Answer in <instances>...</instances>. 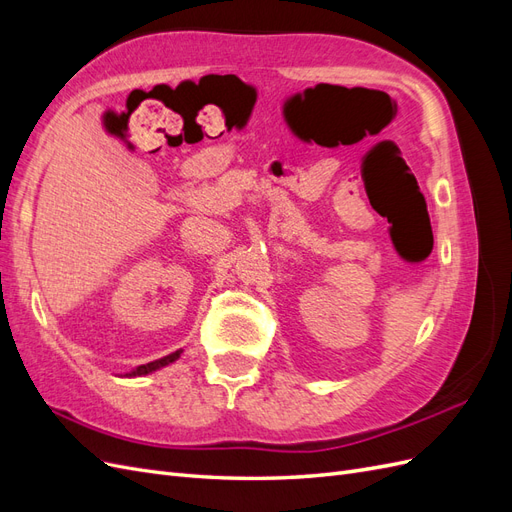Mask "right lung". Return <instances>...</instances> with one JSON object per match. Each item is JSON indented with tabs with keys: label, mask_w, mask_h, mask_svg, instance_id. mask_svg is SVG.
<instances>
[{
	"label": "right lung",
	"mask_w": 512,
	"mask_h": 512,
	"mask_svg": "<svg viewBox=\"0 0 512 512\" xmlns=\"http://www.w3.org/2000/svg\"><path fill=\"white\" fill-rule=\"evenodd\" d=\"M181 352H183V350H175V352H170V354L162 356V359H158V361H151V363H147V365H138L136 369L128 371L126 378H136V376L153 374V371H158V369H162V367H166V365H170V363H175V361L179 359V356H181Z\"/></svg>",
	"instance_id": "obj_1"
}]
</instances>
